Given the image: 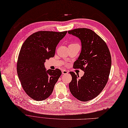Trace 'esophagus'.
Segmentation results:
<instances>
[{"mask_svg": "<svg viewBox=\"0 0 128 128\" xmlns=\"http://www.w3.org/2000/svg\"><path fill=\"white\" fill-rule=\"evenodd\" d=\"M62 74H68V71L66 70H62Z\"/></svg>", "mask_w": 128, "mask_h": 128, "instance_id": "obj_1", "label": "esophagus"}]
</instances>
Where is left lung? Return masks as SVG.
<instances>
[{
    "label": "left lung",
    "mask_w": 128,
    "mask_h": 128,
    "mask_svg": "<svg viewBox=\"0 0 128 128\" xmlns=\"http://www.w3.org/2000/svg\"><path fill=\"white\" fill-rule=\"evenodd\" d=\"M68 33L81 41V53L74 67L84 72L80 78L75 73L70 72L72 76L70 90L79 100H92L100 93L108 81L112 66L110 52L106 42L90 29L76 28Z\"/></svg>",
    "instance_id": "left-lung-1"
}]
</instances>
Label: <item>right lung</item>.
I'll return each instance as SVG.
<instances>
[{"label": "right lung", "mask_w": 128, "mask_h": 128, "mask_svg": "<svg viewBox=\"0 0 128 128\" xmlns=\"http://www.w3.org/2000/svg\"><path fill=\"white\" fill-rule=\"evenodd\" d=\"M67 31H39L24 42L18 57L17 74L26 93L35 100L47 98L52 93L62 71L46 70L44 63L53 57L59 42Z\"/></svg>", "instance_id": "obj_1"}]
</instances>
